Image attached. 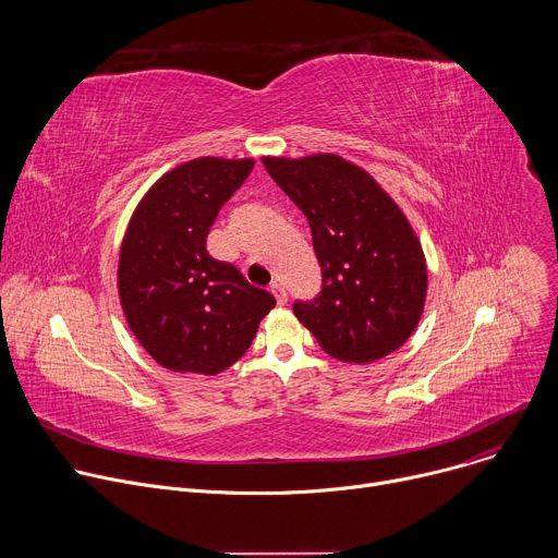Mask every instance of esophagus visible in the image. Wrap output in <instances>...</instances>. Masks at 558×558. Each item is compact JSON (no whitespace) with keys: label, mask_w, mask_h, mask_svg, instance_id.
I'll use <instances>...</instances> for the list:
<instances>
[{"label":"esophagus","mask_w":558,"mask_h":558,"mask_svg":"<svg viewBox=\"0 0 558 558\" xmlns=\"http://www.w3.org/2000/svg\"><path fill=\"white\" fill-rule=\"evenodd\" d=\"M271 293H274V298H276L278 304H284V302H287V289H284L280 282H274V284H271Z\"/></svg>","instance_id":"esophagus-1"}]
</instances>
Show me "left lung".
Listing matches in <instances>:
<instances>
[{
    "mask_svg": "<svg viewBox=\"0 0 558 558\" xmlns=\"http://www.w3.org/2000/svg\"><path fill=\"white\" fill-rule=\"evenodd\" d=\"M280 190L306 216L323 291L295 302L298 320L331 357L368 364L400 349L426 302L420 238L381 185L338 154L265 156Z\"/></svg>",
    "mask_w": 558,
    "mask_h": 558,
    "instance_id": "1",
    "label": "left lung"
}]
</instances>
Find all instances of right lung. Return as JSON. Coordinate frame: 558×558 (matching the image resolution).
Masks as SVG:
<instances>
[{
	"label": "right lung",
	"mask_w": 558,
	"mask_h": 558,
	"mask_svg": "<svg viewBox=\"0 0 558 558\" xmlns=\"http://www.w3.org/2000/svg\"><path fill=\"white\" fill-rule=\"evenodd\" d=\"M254 158L203 156L158 179L136 205L119 254L128 327L161 366L216 375L241 360L276 306L205 241L220 207L245 183Z\"/></svg>",
	"instance_id": "obj_1"
}]
</instances>
